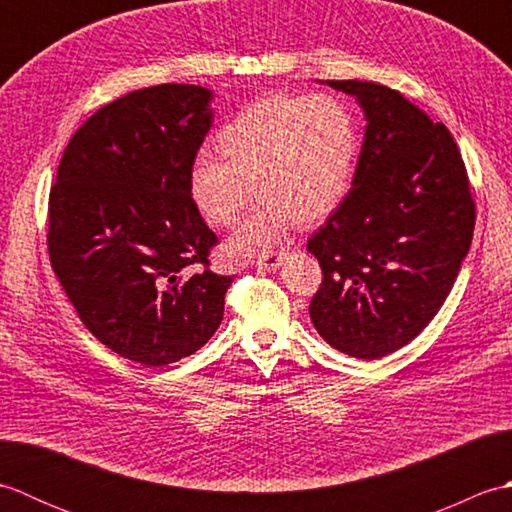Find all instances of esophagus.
<instances>
[{"label": "esophagus", "mask_w": 512, "mask_h": 512, "mask_svg": "<svg viewBox=\"0 0 512 512\" xmlns=\"http://www.w3.org/2000/svg\"><path fill=\"white\" fill-rule=\"evenodd\" d=\"M284 257H286V253H264V255H259L253 264L259 270H277L281 264H284Z\"/></svg>", "instance_id": "1"}]
</instances>
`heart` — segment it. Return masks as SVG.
<instances>
[{
  "label": "heart",
  "instance_id": "obj_1",
  "mask_svg": "<svg viewBox=\"0 0 512 512\" xmlns=\"http://www.w3.org/2000/svg\"><path fill=\"white\" fill-rule=\"evenodd\" d=\"M213 151L189 169L191 198L206 220L233 228L255 193L262 206L226 242L228 255H255L290 222L314 224L341 204L358 158V125L336 96L275 94L217 129Z\"/></svg>",
  "mask_w": 512,
  "mask_h": 512
}]
</instances>
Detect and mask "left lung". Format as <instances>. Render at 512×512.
I'll list each match as a JSON object with an SVG mask.
<instances>
[{
	"label": "left lung",
	"instance_id": "1",
	"mask_svg": "<svg viewBox=\"0 0 512 512\" xmlns=\"http://www.w3.org/2000/svg\"><path fill=\"white\" fill-rule=\"evenodd\" d=\"M365 114L352 189L308 239L323 284L314 328L365 361L416 339L436 317L471 248L475 204L449 129L396 90L325 81Z\"/></svg>",
	"mask_w": 512,
	"mask_h": 512
}]
</instances>
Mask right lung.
Listing matches in <instances>:
<instances>
[{
	"mask_svg": "<svg viewBox=\"0 0 512 512\" xmlns=\"http://www.w3.org/2000/svg\"><path fill=\"white\" fill-rule=\"evenodd\" d=\"M211 101L200 85L162 83L101 107L50 191V262L65 295L96 339L147 367L198 352L233 284L206 268L217 239L189 191Z\"/></svg>",
	"mask_w": 512,
	"mask_h": 512,
	"instance_id": "right-lung-1",
	"label": "right lung"
}]
</instances>
